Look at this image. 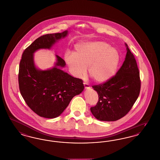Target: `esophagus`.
Here are the masks:
<instances>
[{"label": "esophagus", "mask_w": 160, "mask_h": 160, "mask_svg": "<svg viewBox=\"0 0 160 160\" xmlns=\"http://www.w3.org/2000/svg\"><path fill=\"white\" fill-rule=\"evenodd\" d=\"M83 85H84V87L86 90H89L90 89V86L88 83H85V82H83Z\"/></svg>", "instance_id": "1"}]
</instances>
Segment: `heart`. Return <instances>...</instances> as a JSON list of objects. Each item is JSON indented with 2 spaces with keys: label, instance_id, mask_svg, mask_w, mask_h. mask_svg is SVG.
<instances>
[{
  "label": "heart",
  "instance_id": "obj_1",
  "mask_svg": "<svg viewBox=\"0 0 160 160\" xmlns=\"http://www.w3.org/2000/svg\"><path fill=\"white\" fill-rule=\"evenodd\" d=\"M64 60L73 75L81 78L88 73L96 82H104L114 75L120 62L118 50L100 41L79 42L73 54L67 53Z\"/></svg>",
  "mask_w": 160,
  "mask_h": 160
}]
</instances>
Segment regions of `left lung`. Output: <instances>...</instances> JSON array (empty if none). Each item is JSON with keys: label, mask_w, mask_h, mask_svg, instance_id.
Here are the masks:
<instances>
[{"label": "left lung", "mask_w": 160, "mask_h": 160, "mask_svg": "<svg viewBox=\"0 0 160 160\" xmlns=\"http://www.w3.org/2000/svg\"><path fill=\"white\" fill-rule=\"evenodd\" d=\"M125 60L116 75L106 82L92 86L98 101L90 111L96 119L103 121L118 120L130 111L140 90L139 71L135 58L127 43Z\"/></svg>", "instance_id": "obj_1"}]
</instances>
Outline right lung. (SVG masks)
I'll list each match as a JSON object with an SVG mask.
<instances>
[{"label":"right lung","instance_id":"obj_1","mask_svg":"<svg viewBox=\"0 0 160 160\" xmlns=\"http://www.w3.org/2000/svg\"><path fill=\"white\" fill-rule=\"evenodd\" d=\"M68 31L47 34L36 39L22 53L19 66L18 83L21 96L28 106L39 116L55 118L60 116L74 96L84 89L82 79L74 78L61 69L66 62L56 55L53 68L38 69L34 53L41 49H50Z\"/></svg>","mask_w":160,"mask_h":160}]
</instances>
